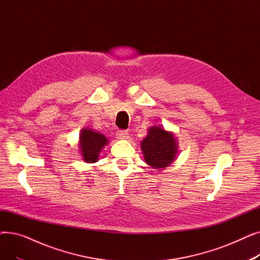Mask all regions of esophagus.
<instances>
[{
    "instance_id": "obj_1",
    "label": "esophagus",
    "mask_w": 260,
    "mask_h": 260,
    "mask_svg": "<svg viewBox=\"0 0 260 260\" xmlns=\"http://www.w3.org/2000/svg\"><path fill=\"white\" fill-rule=\"evenodd\" d=\"M117 138L121 140H125L128 138V132L125 129H119L117 131Z\"/></svg>"
}]
</instances>
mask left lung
Here are the masks:
<instances>
[{"instance_id":"1","label":"left lung","mask_w":260,"mask_h":260,"mask_svg":"<svg viewBox=\"0 0 260 260\" xmlns=\"http://www.w3.org/2000/svg\"><path fill=\"white\" fill-rule=\"evenodd\" d=\"M144 160L153 169L167 168L174 161L177 143L172 133L160 126L149 128L146 138L141 142Z\"/></svg>"}]
</instances>
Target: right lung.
<instances>
[{"label": "right lung", "instance_id": "right-lung-1", "mask_svg": "<svg viewBox=\"0 0 260 260\" xmlns=\"http://www.w3.org/2000/svg\"><path fill=\"white\" fill-rule=\"evenodd\" d=\"M105 144H107V139L102 134L87 128L82 129L80 136V148L84 161L88 163L97 161L101 148Z\"/></svg>", "mask_w": 260, "mask_h": 260}]
</instances>
